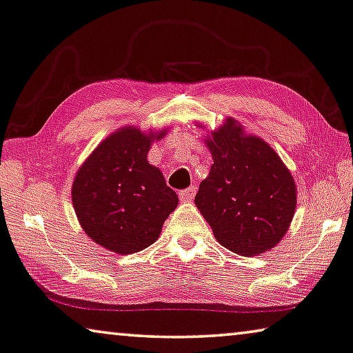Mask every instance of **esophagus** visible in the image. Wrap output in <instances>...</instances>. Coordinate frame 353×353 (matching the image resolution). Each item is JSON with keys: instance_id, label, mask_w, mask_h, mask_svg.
I'll list each match as a JSON object with an SVG mask.
<instances>
[{"instance_id": "obj_1", "label": "esophagus", "mask_w": 353, "mask_h": 353, "mask_svg": "<svg viewBox=\"0 0 353 353\" xmlns=\"http://www.w3.org/2000/svg\"><path fill=\"white\" fill-rule=\"evenodd\" d=\"M195 192H197V188H195V186H190L188 189H184L180 192V200L183 201V203H189V201H192Z\"/></svg>"}]
</instances>
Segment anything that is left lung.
<instances>
[{"instance_id":"obj_1","label":"left lung","mask_w":353,"mask_h":353,"mask_svg":"<svg viewBox=\"0 0 353 353\" xmlns=\"http://www.w3.org/2000/svg\"><path fill=\"white\" fill-rule=\"evenodd\" d=\"M214 164L195 195L219 244L241 256L274 248L297 206L291 172L275 150L228 117L205 139Z\"/></svg>"}]
</instances>
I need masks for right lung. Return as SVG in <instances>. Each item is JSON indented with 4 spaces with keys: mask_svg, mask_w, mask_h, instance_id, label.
<instances>
[{
    "mask_svg": "<svg viewBox=\"0 0 353 353\" xmlns=\"http://www.w3.org/2000/svg\"><path fill=\"white\" fill-rule=\"evenodd\" d=\"M165 130L125 126L108 136L79 167L72 186L74 212L92 241L119 255L141 252L159 238L178 205L175 190L147 161Z\"/></svg>",
    "mask_w": 353,
    "mask_h": 353,
    "instance_id": "right-lung-1",
    "label": "right lung"
}]
</instances>
